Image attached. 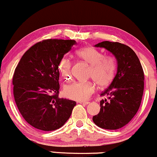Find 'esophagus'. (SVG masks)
<instances>
[{
  "label": "esophagus",
  "instance_id": "1",
  "mask_svg": "<svg viewBox=\"0 0 157 157\" xmlns=\"http://www.w3.org/2000/svg\"><path fill=\"white\" fill-rule=\"evenodd\" d=\"M80 104H83V105H88V104L90 103V102H89V101H84V102L80 101Z\"/></svg>",
  "mask_w": 157,
  "mask_h": 157
}]
</instances>
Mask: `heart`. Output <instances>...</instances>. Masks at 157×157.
Here are the masks:
<instances>
[{"instance_id": "obj_1", "label": "heart", "mask_w": 157, "mask_h": 157, "mask_svg": "<svg viewBox=\"0 0 157 157\" xmlns=\"http://www.w3.org/2000/svg\"><path fill=\"white\" fill-rule=\"evenodd\" d=\"M75 55L79 59L89 65V76L100 88L107 87L114 80L117 68L114 57L104 56L100 50L91 46L79 48L75 52ZM58 67L65 80H70L72 72V63L70 58L65 57L61 59ZM94 91V86L91 82H75L65 86L63 94L70 100L83 101L89 98Z\"/></svg>"}]
</instances>
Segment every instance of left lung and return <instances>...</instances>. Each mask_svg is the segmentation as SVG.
Returning a JSON list of instances; mask_svg holds the SVG:
<instances>
[{
  "label": "left lung",
  "mask_w": 157,
  "mask_h": 157,
  "mask_svg": "<svg viewBox=\"0 0 157 157\" xmlns=\"http://www.w3.org/2000/svg\"><path fill=\"white\" fill-rule=\"evenodd\" d=\"M111 52L117 60V72L109 87L101 93L100 111L93 121L101 128L117 130L127 125L137 113L144 91V71L133 49L119 42L95 45Z\"/></svg>",
  "instance_id": "left-lung-1"
}]
</instances>
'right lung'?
Wrapping results in <instances>:
<instances>
[{
    "mask_svg": "<svg viewBox=\"0 0 157 157\" xmlns=\"http://www.w3.org/2000/svg\"><path fill=\"white\" fill-rule=\"evenodd\" d=\"M75 44L74 40H44L25 52L15 68V101L23 119L35 128H60L76 105L75 101L59 97L58 69L61 59Z\"/></svg>",
    "mask_w": 157,
    "mask_h": 157,
    "instance_id": "right-lung-1",
    "label": "right lung"
}]
</instances>
